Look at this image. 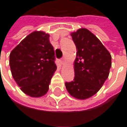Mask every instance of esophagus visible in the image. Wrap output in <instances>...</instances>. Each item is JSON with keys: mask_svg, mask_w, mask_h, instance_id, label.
<instances>
[{"mask_svg": "<svg viewBox=\"0 0 127 127\" xmlns=\"http://www.w3.org/2000/svg\"><path fill=\"white\" fill-rule=\"evenodd\" d=\"M60 62H61V64H64V59H61V60H60Z\"/></svg>", "mask_w": 127, "mask_h": 127, "instance_id": "obj_1", "label": "esophagus"}]
</instances>
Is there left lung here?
Returning <instances> with one entry per match:
<instances>
[{
  "label": "left lung",
  "instance_id": "1",
  "mask_svg": "<svg viewBox=\"0 0 127 127\" xmlns=\"http://www.w3.org/2000/svg\"><path fill=\"white\" fill-rule=\"evenodd\" d=\"M76 46L74 61L75 77L66 82L69 94L79 100H85L96 94L109 76L112 56L102 42L85 28L71 33Z\"/></svg>",
  "mask_w": 127,
  "mask_h": 127
}]
</instances>
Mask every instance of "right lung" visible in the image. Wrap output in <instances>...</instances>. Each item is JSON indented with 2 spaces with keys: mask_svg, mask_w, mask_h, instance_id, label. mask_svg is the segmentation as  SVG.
Here are the masks:
<instances>
[{
  "mask_svg": "<svg viewBox=\"0 0 127 127\" xmlns=\"http://www.w3.org/2000/svg\"><path fill=\"white\" fill-rule=\"evenodd\" d=\"M49 34L35 31L27 35L10 54L12 76L23 93L33 97L44 95L56 70Z\"/></svg>",
  "mask_w": 127,
  "mask_h": 127,
  "instance_id": "1",
  "label": "right lung"
}]
</instances>
